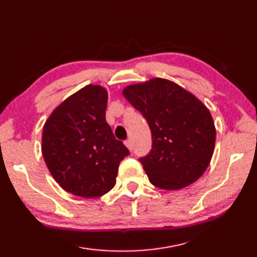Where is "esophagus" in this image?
<instances>
[{
  "instance_id": "34e87169",
  "label": "esophagus",
  "mask_w": 257,
  "mask_h": 257,
  "mask_svg": "<svg viewBox=\"0 0 257 257\" xmlns=\"http://www.w3.org/2000/svg\"><path fill=\"white\" fill-rule=\"evenodd\" d=\"M124 146H126L130 151L133 150V143H131V140H130V139H128V140L124 141Z\"/></svg>"
}]
</instances>
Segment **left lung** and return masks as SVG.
Wrapping results in <instances>:
<instances>
[{
  "mask_svg": "<svg viewBox=\"0 0 257 257\" xmlns=\"http://www.w3.org/2000/svg\"><path fill=\"white\" fill-rule=\"evenodd\" d=\"M123 96L146 118L152 150L140 159L150 182L179 190L205 173L214 153L216 128L209 109L191 92L163 78L127 85Z\"/></svg>",
  "mask_w": 257,
  "mask_h": 257,
  "instance_id": "8db88e82",
  "label": "left lung"
}]
</instances>
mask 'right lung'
<instances>
[{"instance_id":"right-lung-1","label":"right lung","mask_w":257,"mask_h":257,"mask_svg":"<svg viewBox=\"0 0 257 257\" xmlns=\"http://www.w3.org/2000/svg\"><path fill=\"white\" fill-rule=\"evenodd\" d=\"M107 98L102 85H85L58 105L43 126L44 162L58 185L77 196L109 192L129 154L105 119Z\"/></svg>"}]
</instances>
